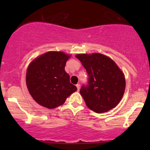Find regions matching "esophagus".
Listing matches in <instances>:
<instances>
[{"instance_id":"1","label":"esophagus","mask_w":150,"mask_h":150,"mask_svg":"<svg viewBox=\"0 0 150 150\" xmlns=\"http://www.w3.org/2000/svg\"><path fill=\"white\" fill-rule=\"evenodd\" d=\"M76 87H77V91L80 90V84H77V85H76Z\"/></svg>"}]
</instances>
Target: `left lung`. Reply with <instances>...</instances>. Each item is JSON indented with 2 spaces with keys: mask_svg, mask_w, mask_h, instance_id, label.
Instances as JSON below:
<instances>
[{
  "mask_svg": "<svg viewBox=\"0 0 150 150\" xmlns=\"http://www.w3.org/2000/svg\"><path fill=\"white\" fill-rule=\"evenodd\" d=\"M88 74V85H82L80 94L87 107L94 112H107L116 107L124 94V74L111 58L101 53L77 54Z\"/></svg>",
  "mask_w": 150,
  "mask_h": 150,
  "instance_id": "left-lung-1",
  "label": "left lung"
}]
</instances>
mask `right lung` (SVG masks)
I'll use <instances>...</instances> for the list:
<instances>
[{
	"instance_id": "1",
	"label": "right lung",
	"mask_w": 150,
	"mask_h": 150,
	"mask_svg": "<svg viewBox=\"0 0 150 150\" xmlns=\"http://www.w3.org/2000/svg\"><path fill=\"white\" fill-rule=\"evenodd\" d=\"M70 55L61 51H49L29 65L26 83L34 100L48 108H55L64 102L77 87L70 82L65 66Z\"/></svg>"
}]
</instances>
